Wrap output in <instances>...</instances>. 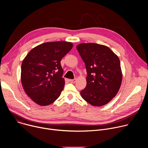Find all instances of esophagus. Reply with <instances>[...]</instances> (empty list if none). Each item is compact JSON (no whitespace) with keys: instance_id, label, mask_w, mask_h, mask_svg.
Segmentation results:
<instances>
[{"instance_id":"1","label":"esophagus","mask_w":148,"mask_h":148,"mask_svg":"<svg viewBox=\"0 0 148 148\" xmlns=\"http://www.w3.org/2000/svg\"><path fill=\"white\" fill-rule=\"evenodd\" d=\"M76 78H74V79H69V81L70 82H71V83H74V82H76Z\"/></svg>"}]
</instances>
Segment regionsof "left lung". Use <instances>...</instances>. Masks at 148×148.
<instances>
[{
    "instance_id": "1",
    "label": "left lung",
    "mask_w": 148,
    "mask_h": 148,
    "mask_svg": "<svg viewBox=\"0 0 148 148\" xmlns=\"http://www.w3.org/2000/svg\"><path fill=\"white\" fill-rule=\"evenodd\" d=\"M76 48L87 73L82 98L94 106L107 104L116 95L122 82L118 57L109 47L96 43H81Z\"/></svg>"
}]
</instances>
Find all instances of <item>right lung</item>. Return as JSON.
<instances>
[{"instance_id": "obj_1", "label": "right lung", "mask_w": 148, "mask_h": 148, "mask_svg": "<svg viewBox=\"0 0 148 148\" xmlns=\"http://www.w3.org/2000/svg\"><path fill=\"white\" fill-rule=\"evenodd\" d=\"M73 48L67 41L47 42L33 49L21 67L23 87L36 103L45 106L54 102L64 87L62 58Z\"/></svg>"}]
</instances>
